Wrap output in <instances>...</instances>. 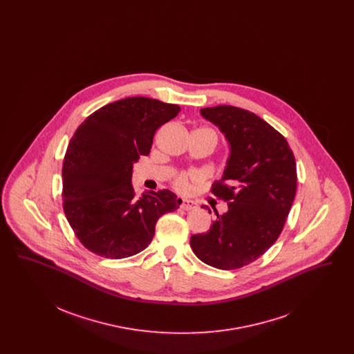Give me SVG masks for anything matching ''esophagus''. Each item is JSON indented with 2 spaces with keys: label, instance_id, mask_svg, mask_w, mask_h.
I'll list each match as a JSON object with an SVG mask.
<instances>
[{
  "label": "esophagus",
  "instance_id": "34e87169",
  "mask_svg": "<svg viewBox=\"0 0 354 354\" xmlns=\"http://www.w3.org/2000/svg\"><path fill=\"white\" fill-rule=\"evenodd\" d=\"M180 207H182L185 211H191V209L198 208V203L194 202V201H189V199H183Z\"/></svg>",
  "mask_w": 354,
  "mask_h": 354
}]
</instances>
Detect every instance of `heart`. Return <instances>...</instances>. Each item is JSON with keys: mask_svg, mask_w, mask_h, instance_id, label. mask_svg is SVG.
Returning <instances> with one entry per match:
<instances>
[{"mask_svg": "<svg viewBox=\"0 0 354 354\" xmlns=\"http://www.w3.org/2000/svg\"><path fill=\"white\" fill-rule=\"evenodd\" d=\"M207 130H208V129H207ZM209 131H211L212 134L215 135V133H214L212 130H209ZM215 136H216V135H215ZM185 185H187V182H185V178H183V176H182V178H179V179L176 180V187H178L179 189H183V188H185Z\"/></svg>", "mask_w": 354, "mask_h": 354, "instance_id": "obj_1", "label": "heart"}]
</instances>
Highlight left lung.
Masks as SVG:
<instances>
[{"label":"left lung","mask_w":354,"mask_h":354,"mask_svg":"<svg viewBox=\"0 0 354 354\" xmlns=\"http://www.w3.org/2000/svg\"><path fill=\"white\" fill-rule=\"evenodd\" d=\"M201 114L230 146L221 180L211 189L228 211L215 212L209 231L191 236L189 244L203 263L236 270L259 259L281 234L296 195L295 155L283 135L248 110L219 104Z\"/></svg>","instance_id":"obj_1"}]
</instances>
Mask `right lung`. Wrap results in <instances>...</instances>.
<instances>
[{"label": "right lung", "instance_id": "right-lung-1", "mask_svg": "<svg viewBox=\"0 0 354 354\" xmlns=\"http://www.w3.org/2000/svg\"><path fill=\"white\" fill-rule=\"evenodd\" d=\"M180 111L178 104L130 97L84 119L64 159V211L84 247L107 259L143 251L158 219L179 208L169 189L136 195L133 166L149 155L155 131Z\"/></svg>", "mask_w": 354, "mask_h": 354}]
</instances>
